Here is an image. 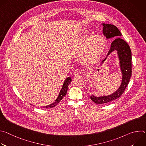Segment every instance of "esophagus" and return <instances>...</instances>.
<instances>
[{
  "instance_id": "esophagus-1",
  "label": "esophagus",
  "mask_w": 146,
  "mask_h": 146,
  "mask_svg": "<svg viewBox=\"0 0 146 146\" xmlns=\"http://www.w3.org/2000/svg\"><path fill=\"white\" fill-rule=\"evenodd\" d=\"M81 74V70L80 69H77L74 72V76H78Z\"/></svg>"
}]
</instances>
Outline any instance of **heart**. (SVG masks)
Listing matches in <instances>:
<instances>
[{
  "label": "heart",
  "mask_w": 146,
  "mask_h": 146,
  "mask_svg": "<svg viewBox=\"0 0 146 146\" xmlns=\"http://www.w3.org/2000/svg\"><path fill=\"white\" fill-rule=\"evenodd\" d=\"M105 41L99 35H82L73 44L72 51L81 55L83 63L90 65L95 63L102 55L105 49Z\"/></svg>",
  "instance_id": "1"
}]
</instances>
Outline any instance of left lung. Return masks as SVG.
Returning <instances> with one entry per match:
<instances>
[{
    "label": "left lung",
    "instance_id": "1",
    "mask_svg": "<svg viewBox=\"0 0 146 146\" xmlns=\"http://www.w3.org/2000/svg\"><path fill=\"white\" fill-rule=\"evenodd\" d=\"M103 26V33L107 38L116 37L111 44L110 49L108 54L106 58L104 59L101 64L107 59L113 51H117L119 60V66L122 73V82L118 89L113 94L108 96H101L99 97L91 95V99L96 104L107 103L113 101L119 97L125 91L129 82L132 75V52L129 46L123 39L119 38L122 34L119 29L114 25L102 24Z\"/></svg>",
    "mask_w": 146,
    "mask_h": 146
}]
</instances>
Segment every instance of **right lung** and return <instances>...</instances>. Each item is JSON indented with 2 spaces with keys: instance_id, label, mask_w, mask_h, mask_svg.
Instances as JSON below:
<instances>
[{
  "instance_id": "1",
  "label": "right lung",
  "mask_w": 146,
  "mask_h": 146,
  "mask_svg": "<svg viewBox=\"0 0 146 146\" xmlns=\"http://www.w3.org/2000/svg\"><path fill=\"white\" fill-rule=\"evenodd\" d=\"M72 81V79H71V77H68L67 78H66V80H65L64 82V84L63 86H62V89L60 90V92L59 94V95H58V97L56 98V99L55 100V101L50 104V105H48V106H46L45 107H43L44 108H53V107H55L57 104L62 99H63V98L66 95V93H67V91H68V86H69V84H70V82ZM43 108V107H41Z\"/></svg>"
}]
</instances>
